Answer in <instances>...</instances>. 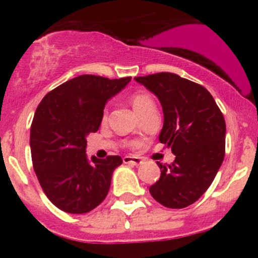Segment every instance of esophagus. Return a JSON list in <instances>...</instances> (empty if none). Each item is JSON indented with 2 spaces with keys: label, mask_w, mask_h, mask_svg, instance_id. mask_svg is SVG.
I'll use <instances>...</instances> for the list:
<instances>
[{
  "label": "esophagus",
  "mask_w": 258,
  "mask_h": 258,
  "mask_svg": "<svg viewBox=\"0 0 258 258\" xmlns=\"http://www.w3.org/2000/svg\"><path fill=\"white\" fill-rule=\"evenodd\" d=\"M122 160L125 164H131L135 165V166H138V165L142 164V160L138 156H123Z\"/></svg>",
  "instance_id": "esophagus-1"
}]
</instances>
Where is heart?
<instances>
[{
  "instance_id": "b5f03b06",
  "label": "heart",
  "mask_w": 258,
  "mask_h": 258,
  "mask_svg": "<svg viewBox=\"0 0 258 258\" xmlns=\"http://www.w3.org/2000/svg\"><path fill=\"white\" fill-rule=\"evenodd\" d=\"M131 103L139 116H142L144 112L149 111L150 109L155 108V102H154L153 97L148 92H136V93H133L131 96ZM106 115H108V110L104 109L102 115L103 121L106 119Z\"/></svg>"
}]
</instances>
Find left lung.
Returning <instances> with one entry per match:
<instances>
[{
	"label": "left lung",
	"mask_w": 258,
	"mask_h": 258,
	"mask_svg": "<svg viewBox=\"0 0 258 258\" xmlns=\"http://www.w3.org/2000/svg\"><path fill=\"white\" fill-rule=\"evenodd\" d=\"M135 80L158 97L164 110L159 136L176 159L158 162L161 176L150 185L152 197L170 209L194 204L214 182L226 153V121L214 97L204 86L172 73Z\"/></svg>",
	"instance_id": "obj_1"
}]
</instances>
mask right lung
I'll use <instances>...</instances> for the list:
<instances>
[{
  "label": "right lung",
  "mask_w": 258,
  "mask_h": 258,
  "mask_svg": "<svg viewBox=\"0 0 258 258\" xmlns=\"http://www.w3.org/2000/svg\"><path fill=\"white\" fill-rule=\"evenodd\" d=\"M131 81L81 75L46 94L30 128L32 166L43 193L58 209L86 214L105 199L119 155L86 156V136L98 131L106 100Z\"/></svg>",
  "instance_id": "1"
}]
</instances>
